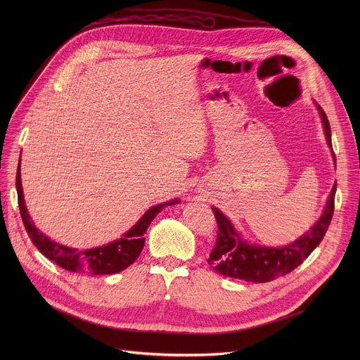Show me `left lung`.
<instances>
[{
	"instance_id": "left-lung-1",
	"label": "left lung",
	"mask_w": 360,
	"mask_h": 360,
	"mask_svg": "<svg viewBox=\"0 0 360 360\" xmlns=\"http://www.w3.org/2000/svg\"><path fill=\"white\" fill-rule=\"evenodd\" d=\"M316 108L322 118L326 142L329 148H332L330 125L328 117L318 104ZM332 157L336 165V157L333 150ZM335 193L336 184L333 185L326 202V207L315 225L296 240L278 248L250 243L235 229L231 219H228L218 208L212 207L218 222V238L215 248L210 255L208 264L219 275L233 279H243L253 283L271 282L279 276L292 272L312 253V250L323 239L333 217Z\"/></svg>"
}]
</instances>
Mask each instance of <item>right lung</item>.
Segmentation results:
<instances>
[{"label":"right lung","instance_id":"1","mask_svg":"<svg viewBox=\"0 0 360 360\" xmlns=\"http://www.w3.org/2000/svg\"><path fill=\"white\" fill-rule=\"evenodd\" d=\"M21 158L18 164L17 171V179L15 186L18 192V207L21 212V218L24 222V226L27 229V233L32 243L38 248V250L53 261L58 266L77 274H89V275H111L118 274L132 265L135 259L139 256L143 243H145V232L150 222L153 221L165 207H171V205L179 203V199H172L169 202H164L155 207H150L142 218L129 229L127 231L120 239L112 240L107 245L79 250L77 248H70L65 245H61L56 240H51L45 233L38 231L27 211L25 200H24V192L21 185Z\"/></svg>","mask_w":360,"mask_h":360}]
</instances>
